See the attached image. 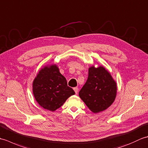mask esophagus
<instances>
[{
  "instance_id": "esophagus-1",
  "label": "esophagus",
  "mask_w": 148,
  "mask_h": 148,
  "mask_svg": "<svg viewBox=\"0 0 148 148\" xmlns=\"http://www.w3.org/2000/svg\"><path fill=\"white\" fill-rule=\"evenodd\" d=\"M74 90L75 93H76V94H77V93H78V88H77V87L74 88Z\"/></svg>"
}]
</instances>
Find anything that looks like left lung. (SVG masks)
Listing matches in <instances>:
<instances>
[{"label": "left lung", "mask_w": 148, "mask_h": 148, "mask_svg": "<svg viewBox=\"0 0 148 148\" xmlns=\"http://www.w3.org/2000/svg\"><path fill=\"white\" fill-rule=\"evenodd\" d=\"M117 83L108 69L100 65L90 66L88 77L79 91V96L93 113L105 111L114 102Z\"/></svg>", "instance_id": "8db88e82"}]
</instances>
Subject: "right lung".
<instances>
[{
	"label": "right lung",
	"mask_w": 148,
	"mask_h": 148,
	"mask_svg": "<svg viewBox=\"0 0 148 148\" xmlns=\"http://www.w3.org/2000/svg\"><path fill=\"white\" fill-rule=\"evenodd\" d=\"M32 92L39 106L52 112L75 94L56 64L47 65L40 69L33 81Z\"/></svg>",
	"instance_id": "obj_1"
}]
</instances>
